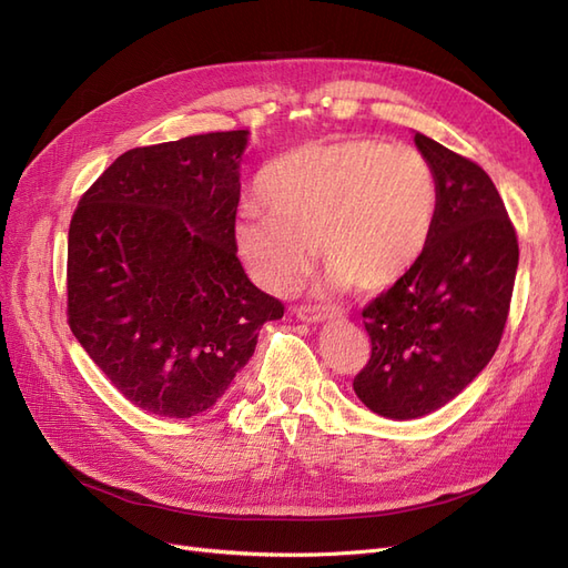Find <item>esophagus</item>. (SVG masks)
Returning <instances> with one entry per match:
<instances>
[{
	"label": "esophagus",
	"instance_id": "34e87169",
	"mask_svg": "<svg viewBox=\"0 0 568 568\" xmlns=\"http://www.w3.org/2000/svg\"><path fill=\"white\" fill-rule=\"evenodd\" d=\"M294 313L303 322H322V320H329L336 315L334 311H324V307H317V305H296Z\"/></svg>",
	"mask_w": 568,
	"mask_h": 568
}]
</instances>
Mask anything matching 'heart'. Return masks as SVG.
<instances>
[{
	"label": "heart",
	"mask_w": 568,
	"mask_h": 568,
	"mask_svg": "<svg viewBox=\"0 0 568 568\" xmlns=\"http://www.w3.org/2000/svg\"><path fill=\"white\" fill-rule=\"evenodd\" d=\"M261 201L267 213L239 215L234 244L265 288L286 291L317 246L334 286L379 294L419 263L440 189L419 149L346 136L282 156L261 184Z\"/></svg>",
	"instance_id": "1"
}]
</instances>
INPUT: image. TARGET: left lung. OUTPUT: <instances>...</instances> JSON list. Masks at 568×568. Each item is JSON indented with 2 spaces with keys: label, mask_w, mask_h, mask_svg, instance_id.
Masks as SVG:
<instances>
[{
  "label": "left lung",
  "mask_w": 568,
  "mask_h": 568,
  "mask_svg": "<svg viewBox=\"0 0 568 568\" xmlns=\"http://www.w3.org/2000/svg\"><path fill=\"white\" fill-rule=\"evenodd\" d=\"M440 203L432 242L400 282L363 311L372 355L353 390L390 419L428 415L480 374L507 324L519 242L503 196L478 163L415 134Z\"/></svg>",
  "instance_id": "left-lung-1"
}]
</instances>
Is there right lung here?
Segmentation results:
<instances>
[{
  "mask_svg": "<svg viewBox=\"0 0 568 568\" xmlns=\"http://www.w3.org/2000/svg\"><path fill=\"white\" fill-rule=\"evenodd\" d=\"M246 130L118 156L68 230V326L125 398L186 419L225 393L284 303L236 257Z\"/></svg>",
  "mask_w": 568,
  "mask_h": 568,
  "instance_id": "obj_1",
  "label": "right lung"
}]
</instances>
